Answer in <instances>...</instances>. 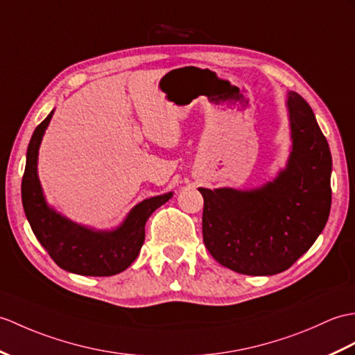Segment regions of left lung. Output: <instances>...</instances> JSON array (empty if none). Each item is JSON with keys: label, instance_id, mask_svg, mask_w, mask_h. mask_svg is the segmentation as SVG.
<instances>
[{"label": "left lung", "instance_id": "obj_1", "mask_svg": "<svg viewBox=\"0 0 355 355\" xmlns=\"http://www.w3.org/2000/svg\"><path fill=\"white\" fill-rule=\"evenodd\" d=\"M292 153L287 168L255 191L201 187L202 239L211 257L245 275L289 269L322 232L331 209V153L315 113L289 92Z\"/></svg>", "mask_w": 355, "mask_h": 355}]
</instances>
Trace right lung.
Returning <instances> with one entry per match:
<instances>
[{
	"mask_svg": "<svg viewBox=\"0 0 355 355\" xmlns=\"http://www.w3.org/2000/svg\"><path fill=\"white\" fill-rule=\"evenodd\" d=\"M53 113L39 123L30 139L21 186L24 211L33 233L57 266L78 275H116L136 260L145 241L148 218L171 200L172 192L137 204L113 232H94L60 216L46 205L37 178L39 145Z\"/></svg>",
	"mask_w": 355,
	"mask_h": 355,
	"instance_id": "right-lung-1",
	"label": "right lung"
}]
</instances>
